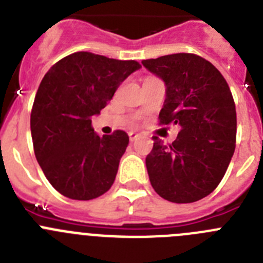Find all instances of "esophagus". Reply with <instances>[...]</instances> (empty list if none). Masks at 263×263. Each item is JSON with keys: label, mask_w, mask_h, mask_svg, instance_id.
I'll list each match as a JSON object with an SVG mask.
<instances>
[{"label": "esophagus", "mask_w": 263, "mask_h": 263, "mask_svg": "<svg viewBox=\"0 0 263 263\" xmlns=\"http://www.w3.org/2000/svg\"><path fill=\"white\" fill-rule=\"evenodd\" d=\"M139 137L138 133H136V132H130L129 133V139H130V142H133V141H136L137 138Z\"/></svg>", "instance_id": "obj_1"}]
</instances>
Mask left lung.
<instances>
[{
    "instance_id": "obj_1",
    "label": "left lung",
    "mask_w": 263,
    "mask_h": 263,
    "mask_svg": "<svg viewBox=\"0 0 263 263\" xmlns=\"http://www.w3.org/2000/svg\"><path fill=\"white\" fill-rule=\"evenodd\" d=\"M142 64L166 84L159 125L178 124V137H153L146 157L153 188L171 203H194L213 192L236 148V105L227 80L212 63L195 53H173Z\"/></svg>"
}]
</instances>
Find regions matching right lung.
Masks as SVG:
<instances>
[{
  "mask_svg": "<svg viewBox=\"0 0 263 263\" xmlns=\"http://www.w3.org/2000/svg\"><path fill=\"white\" fill-rule=\"evenodd\" d=\"M139 68L136 60L80 51L55 63L42 79L30 117L32 145L42 171L63 196L96 199L115 182L129 136L124 130L97 136L92 116Z\"/></svg>",
  "mask_w": 263,
  "mask_h": 263,
  "instance_id": "add662e5",
  "label": "right lung"
}]
</instances>
